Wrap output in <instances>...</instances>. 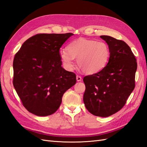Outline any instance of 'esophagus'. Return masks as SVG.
Listing matches in <instances>:
<instances>
[{
  "label": "esophagus",
  "instance_id": "esophagus-1",
  "mask_svg": "<svg viewBox=\"0 0 147 147\" xmlns=\"http://www.w3.org/2000/svg\"><path fill=\"white\" fill-rule=\"evenodd\" d=\"M76 78H77V82H81L82 81V77L80 76H77Z\"/></svg>",
  "mask_w": 147,
  "mask_h": 147
}]
</instances>
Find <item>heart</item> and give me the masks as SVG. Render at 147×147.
<instances>
[{"label": "heart", "instance_id": "1", "mask_svg": "<svg viewBox=\"0 0 147 147\" xmlns=\"http://www.w3.org/2000/svg\"><path fill=\"white\" fill-rule=\"evenodd\" d=\"M65 50L60 52L63 66L68 70L74 68V59L78 67L87 74H94L104 68L110 58V48L107 43L84 38L70 42Z\"/></svg>", "mask_w": 147, "mask_h": 147}]
</instances>
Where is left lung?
<instances>
[{
    "mask_svg": "<svg viewBox=\"0 0 147 147\" xmlns=\"http://www.w3.org/2000/svg\"><path fill=\"white\" fill-rule=\"evenodd\" d=\"M110 48L109 62L99 72L85 76L84 102L94 115L107 117L122 109L135 88L137 60L125 42L101 35Z\"/></svg>",
    "mask_w": 147,
    "mask_h": 147,
    "instance_id": "8db88e82",
    "label": "left lung"
}]
</instances>
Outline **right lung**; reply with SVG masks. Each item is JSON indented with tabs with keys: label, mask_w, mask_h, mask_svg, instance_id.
<instances>
[{
	"label": "right lung",
	"mask_w": 147,
	"mask_h": 147,
	"mask_svg": "<svg viewBox=\"0 0 147 147\" xmlns=\"http://www.w3.org/2000/svg\"><path fill=\"white\" fill-rule=\"evenodd\" d=\"M74 34H40L21 46L13 62V85L22 104L37 116L58 110L64 93L76 83V74L62 68L59 50Z\"/></svg>",
	"instance_id": "add662e5"
}]
</instances>
